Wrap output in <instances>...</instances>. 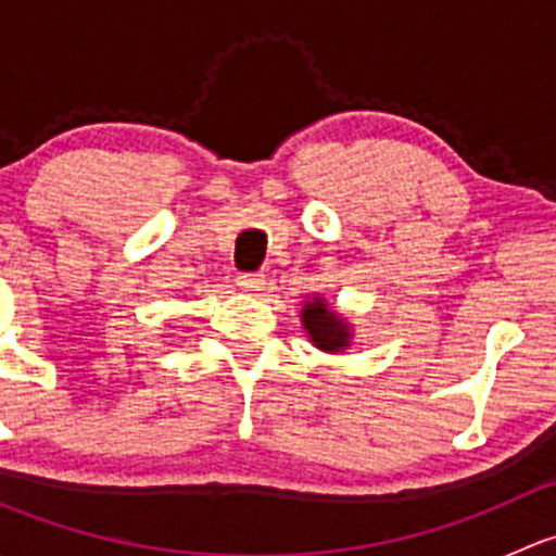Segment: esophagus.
Instances as JSON below:
<instances>
[{
  "label": "esophagus",
  "instance_id": "esophagus-1",
  "mask_svg": "<svg viewBox=\"0 0 556 556\" xmlns=\"http://www.w3.org/2000/svg\"><path fill=\"white\" fill-rule=\"evenodd\" d=\"M237 285L244 290V293L257 295L263 288H266V277H263V274H239Z\"/></svg>",
  "mask_w": 556,
  "mask_h": 556
}]
</instances>
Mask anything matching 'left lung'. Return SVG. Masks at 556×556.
I'll use <instances>...</instances> for the list:
<instances>
[{"instance_id":"1","label":"left lung","mask_w":556,"mask_h":556,"mask_svg":"<svg viewBox=\"0 0 556 556\" xmlns=\"http://www.w3.org/2000/svg\"><path fill=\"white\" fill-rule=\"evenodd\" d=\"M301 325H304L312 344L317 350L330 352V355H339V352L350 350L352 339H355V330H352L350 319L336 312L319 293L301 304Z\"/></svg>"}]
</instances>
